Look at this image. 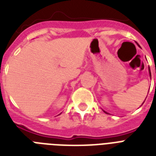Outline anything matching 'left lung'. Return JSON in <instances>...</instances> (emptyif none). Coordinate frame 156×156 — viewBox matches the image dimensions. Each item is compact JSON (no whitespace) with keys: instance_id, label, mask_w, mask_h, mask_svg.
<instances>
[{"instance_id":"8db88e82","label":"left lung","mask_w":156,"mask_h":156,"mask_svg":"<svg viewBox=\"0 0 156 156\" xmlns=\"http://www.w3.org/2000/svg\"><path fill=\"white\" fill-rule=\"evenodd\" d=\"M150 76H151V71H150ZM143 103H144V102H143ZM104 112H105V113H108V112H105V111H104Z\"/></svg>"}]
</instances>
